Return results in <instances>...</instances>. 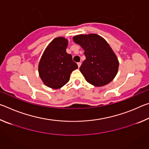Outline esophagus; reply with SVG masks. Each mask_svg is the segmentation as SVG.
<instances>
[{"instance_id":"34e87169","label":"esophagus","mask_w":149,"mask_h":149,"mask_svg":"<svg viewBox=\"0 0 149 149\" xmlns=\"http://www.w3.org/2000/svg\"><path fill=\"white\" fill-rule=\"evenodd\" d=\"M81 62H78V63H77V65H78V68H80V66H81Z\"/></svg>"}]
</instances>
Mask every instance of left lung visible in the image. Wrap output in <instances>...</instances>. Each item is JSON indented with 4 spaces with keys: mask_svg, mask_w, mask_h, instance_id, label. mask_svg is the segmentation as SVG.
Wrapping results in <instances>:
<instances>
[{
    "mask_svg": "<svg viewBox=\"0 0 149 149\" xmlns=\"http://www.w3.org/2000/svg\"><path fill=\"white\" fill-rule=\"evenodd\" d=\"M73 40L85 50L86 59L79 70L87 81L96 87L112 81L118 73L119 61L107 41L95 33L75 35Z\"/></svg>",
    "mask_w": 149,
    "mask_h": 149,
    "instance_id": "left-lung-1",
    "label": "left lung"
}]
</instances>
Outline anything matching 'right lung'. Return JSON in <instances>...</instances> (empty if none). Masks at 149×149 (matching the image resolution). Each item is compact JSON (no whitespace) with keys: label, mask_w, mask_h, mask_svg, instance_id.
I'll return each instance as SVG.
<instances>
[{"label":"right lung","mask_w":149,"mask_h":149,"mask_svg":"<svg viewBox=\"0 0 149 149\" xmlns=\"http://www.w3.org/2000/svg\"><path fill=\"white\" fill-rule=\"evenodd\" d=\"M67 39L58 37L54 39L45 49L38 66L39 76L46 86L60 89L69 81L70 74L78 68L71 54L66 52Z\"/></svg>","instance_id":"right-lung-1"}]
</instances>
